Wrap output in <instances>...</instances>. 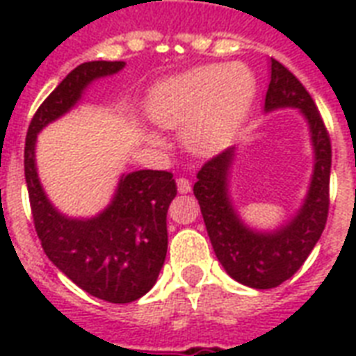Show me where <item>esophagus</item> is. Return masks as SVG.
<instances>
[{
  "label": "esophagus",
  "instance_id": "esophagus-1",
  "mask_svg": "<svg viewBox=\"0 0 356 356\" xmlns=\"http://www.w3.org/2000/svg\"><path fill=\"white\" fill-rule=\"evenodd\" d=\"M190 188H192V184H190L188 179L177 177V190L181 192V194H186V192H190Z\"/></svg>",
  "mask_w": 356,
  "mask_h": 356
}]
</instances>
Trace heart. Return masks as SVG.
<instances>
[{
  "label": "heart",
  "instance_id": "b5f03b06",
  "mask_svg": "<svg viewBox=\"0 0 356 356\" xmlns=\"http://www.w3.org/2000/svg\"><path fill=\"white\" fill-rule=\"evenodd\" d=\"M253 94L254 77L248 66L209 64L159 83L151 90L147 113L161 127L184 125V144L207 153L242 118Z\"/></svg>",
  "mask_w": 356,
  "mask_h": 356
}]
</instances>
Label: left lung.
<instances>
[{"instance_id": "1", "label": "left lung", "mask_w": 356, "mask_h": 356, "mask_svg": "<svg viewBox=\"0 0 356 356\" xmlns=\"http://www.w3.org/2000/svg\"><path fill=\"white\" fill-rule=\"evenodd\" d=\"M298 107L312 131L316 164L314 177L303 209L275 233H254L234 212L227 195V175L234 147L223 149L201 166L194 195L200 203L205 227L218 260L229 275L245 286L268 290L288 281L303 266L320 240L329 216L331 138L314 99L301 81L271 58V79L266 92V111Z\"/></svg>"}]
</instances>
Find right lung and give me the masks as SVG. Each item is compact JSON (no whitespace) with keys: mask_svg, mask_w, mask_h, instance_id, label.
Returning <instances> with one entry per match:
<instances>
[{"mask_svg":"<svg viewBox=\"0 0 356 356\" xmlns=\"http://www.w3.org/2000/svg\"><path fill=\"white\" fill-rule=\"evenodd\" d=\"M122 60L79 64L36 108L24 151L31 214L44 253L64 275L108 303H131L156 282L168 251L166 214L177 195L172 172L140 170L122 177L108 209L92 220H68L44 195L35 166L36 133L68 113L90 81L113 75Z\"/></svg>","mask_w":356,"mask_h":356,"instance_id":"obj_1","label":"right lung"}]
</instances>
